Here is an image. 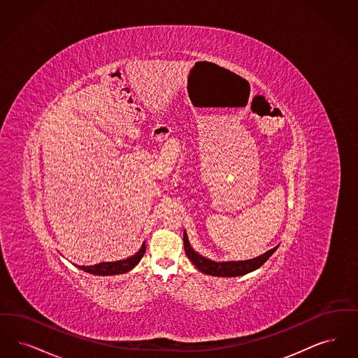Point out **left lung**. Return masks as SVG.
<instances>
[{
    "mask_svg": "<svg viewBox=\"0 0 358 358\" xmlns=\"http://www.w3.org/2000/svg\"><path fill=\"white\" fill-rule=\"evenodd\" d=\"M183 242H185V250H186L188 259L195 264V267L199 271H202L207 275H214V277H239V275H245L250 271H254L258 267H261L274 254V251L278 249V246H275L274 249L266 251L262 255H259L257 258H252V259H248V261L214 262L208 258H204L196 251H194V249L189 246L186 231L183 233Z\"/></svg>",
    "mask_w": 358,
    "mask_h": 358,
    "instance_id": "obj_1",
    "label": "left lung"
}]
</instances>
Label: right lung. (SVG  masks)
Returning a JSON list of instances; mask_svg holds the SVG:
<instances>
[{"instance_id":"add662e5","label":"right lung","mask_w":358,"mask_h":358,"mask_svg":"<svg viewBox=\"0 0 358 358\" xmlns=\"http://www.w3.org/2000/svg\"><path fill=\"white\" fill-rule=\"evenodd\" d=\"M145 252V243L141 245L139 251L127 258V259H122V261H116V262H101V264H94V266H78V268L90 273V274H94V275H116V274H123L129 271L131 268H134L136 264H139L140 259L143 258Z\"/></svg>"}]
</instances>
